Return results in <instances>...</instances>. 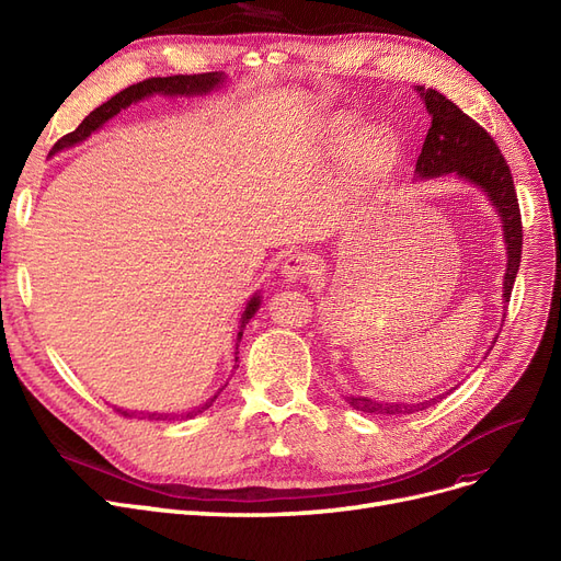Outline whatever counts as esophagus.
<instances>
[{
    "label": "esophagus",
    "instance_id": "1",
    "mask_svg": "<svg viewBox=\"0 0 561 561\" xmlns=\"http://www.w3.org/2000/svg\"><path fill=\"white\" fill-rule=\"evenodd\" d=\"M309 268H311V261L305 252H290L282 263V277L286 282H300L311 273Z\"/></svg>",
    "mask_w": 561,
    "mask_h": 561
}]
</instances>
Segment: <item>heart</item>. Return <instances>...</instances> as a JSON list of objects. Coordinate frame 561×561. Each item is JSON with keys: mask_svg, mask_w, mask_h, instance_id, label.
I'll return each mask as SVG.
<instances>
[{"mask_svg": "<svg viewBox=\"0 0 561 561\" xmlns=\"http://www.w3.org/2000/svg\"><path fill=\"white\" fill-rule=\"evenodd\" d=\"M385 142L381 140H370V142H366L364 145V150L359 152V161H362V165H373V163H377L381 157H385Z\"/></svg>", "mask_w": 561, "mask_h": 561, "instance_id": "b5f03b06", "label": "heart"}]
</instances>
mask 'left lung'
Here are the masks:
<instances>
[{
	"instance_id": "1",
	"label": "left lung",
	"mask_w": 561,
	"mask_h": 561,
	"mask_svg": "<svg viewBox=\"0 0 561 561\" xmlns=\"http://www.w3.org/2000/svg\"><path fill=\"white\" fill-rule=\"evenodd\" d=\"M416 91L425 100L427 113L432 115V127L427 129L421 157L416 161V174L421 180H432V176L455 172L459 180L476 184L491 199L493 209L503 220L505 231L503 239L507 245V273L503 282V298L510 302L523 252V225L512 170L505 157L500 154L495 140L473 117L466 115L457 104L434 91V88L416 85ZM440 398L444 396H436L425 402H385L364 396H347L345 400L352 409L364 411V414L400 416L423 411Z\"/></svg>"
}]
</instances>
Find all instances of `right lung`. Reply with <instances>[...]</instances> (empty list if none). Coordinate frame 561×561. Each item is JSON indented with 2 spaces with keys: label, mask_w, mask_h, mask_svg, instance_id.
<instances>
[{
  "label": "right lung",
  "mask_w": 561,
  "mask_h": 561,
  "mask_svg": "<svg viewBox=\"0 0 561 561\" xmlns=\"http://www.w3.org/2000/svg\"><path fill=\"white\" fill-rule=\"evenodd\" d=\"M222 81H225V75H222V72H204V75L152 77V79H145V81H140V83H134V85L125 88V91L113 95L108 102H104V104L98 106L95 111L88 113V115L83 117V121H81V125H79L75 131L66 134L61 140L54 142L49 154L68 150V147H72V145L85 140L93 131H98L106 121H111L113 115H117V113H121L123 108H127V106L134 104V102H140V100L152 98V95H170V98H172V95H186V98H191V95H206V93H211L214 88H218ZM259 305H261V296H252L250 302H248V307H245V311H243V316H241L239 336H236V350H239L243 330H245V325L250 322V318L256 313ZM233 355H236V352H233ZM233 362H239V357H233ZM233 368H236V366H233ZM225 387H227V385H225ZM225 387H222V389H225ZM222 389H220V391H222ZM220 391H218V393H220ZM218 393H216L214 398L206 400L204 404L195 407L193 411H186V414H184L182 419H193V416L202 414L204 409H209V407L216 402ZM115 411H117V414L127 416V419H140V421H142V419H147V421H165V419L172 416V414H136V411H131V414H129V411H123V409H115ZM172 419H176V414H174Z\"/></svg>",
  "instance_id": "add662e5"
}]
</instances>
